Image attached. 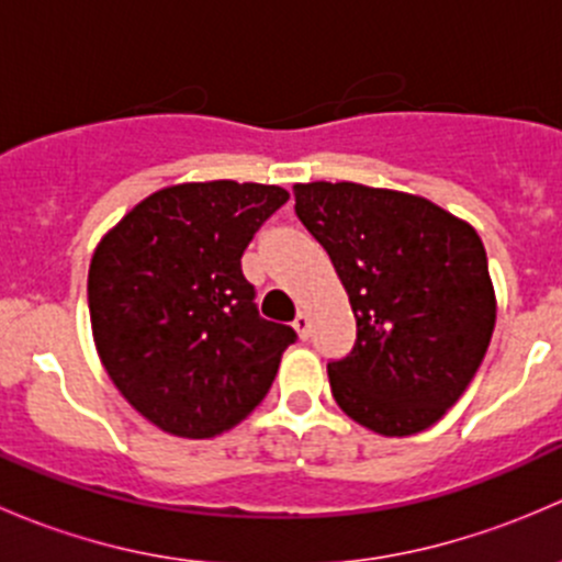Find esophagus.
I'll list each match as a JSON object with an SVG mask.
<instances>
[{
	"instance_id": "obj_1",
	"label": "esophagus",
	"mask_w": 562,
	"mask_h": 562,
	"mask_svg": "<svg viewBox=\"0 0 562 562\" xmlns=\"http://www.w3.org/2000/svg\"><path fill=\"white\" fill-rule=\"evenodd\" d=\"M293 328L299 331V337L307 339L310 337V315L307 313H299L296 321H293Z\"/></svg>"
}]
</instances>
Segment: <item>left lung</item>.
<instances>
[{"label":"left lung","mask_w":562,"mask_h":562,"mask_svg":"<svg viewBox=\"0 0 562 562\" xmlns=\"http://www.w3.org/2000/svg\"><path fill=\"white\" fill-rule=\"evenodd\" d=\"M304 228L331 258L356 342L328 364L337 405L405 438L464 394L495 331V288L473 225L432 201L353 181L293 187Z\"/></svg>","instance_id":"obj_1"}]
</instances>
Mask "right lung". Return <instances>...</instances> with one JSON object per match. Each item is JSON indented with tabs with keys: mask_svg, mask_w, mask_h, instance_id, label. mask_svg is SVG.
I'll return each mask as SVG.
<instances>
[{
	"mask_svg": "<svg viewBox=\"0 0 562 562\" xmlns=\"http://www.w3.org/2000/svg\"><path fill=\"white\" fill-rule=\"evenodd\" d=\"M288 190L187 181L130 209L89 266L94 345L113 386L176 438L236 427L271 389L296 342L260 317L241 255Z\"/></svg>",
	"mask_w": 562,
	"mask_h": 562,
	"instance_id": "obj_1",
	"label": "right lung"
}]
</instances>
